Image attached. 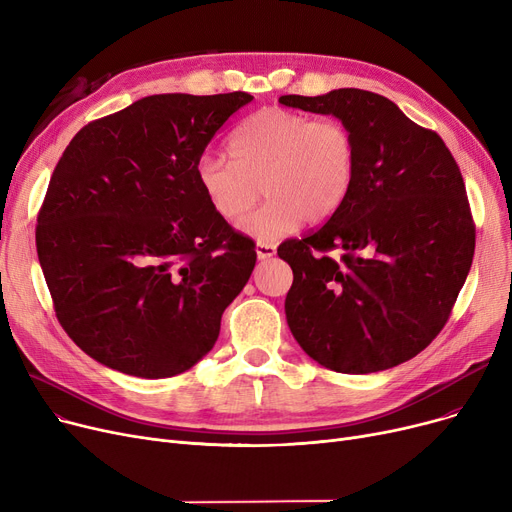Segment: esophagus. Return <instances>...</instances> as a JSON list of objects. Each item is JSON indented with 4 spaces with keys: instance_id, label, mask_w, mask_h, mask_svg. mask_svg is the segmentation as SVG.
<instances>
[{
    "instance_id": "34e87169",
    "label": "esophagus",
    "mask_w": 512,
    "mask_h": 512,
    "mask_svg": "<svg viewBox=\"0 0 512 512\" xmlns=\"http://www.w3.org/2000/svg\"><path fill=\"white\" fill-rule=\"evenodd\" d=\"M255 251L259 259H270L276 255V245H272V242H259Z\"/></svg>"
}]
</instances>
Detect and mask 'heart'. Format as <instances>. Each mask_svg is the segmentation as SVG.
I'll return each mask as SVG.
<instances>
[{"mask_svg": "<svg viewBox=\"0 0 512 512\" xmlns=\"http://www.w3.org/2000/svg\"><path fill=\"white\" fill-rule=\"evenodd\" d=\"M228 151L230 159H197V186L224 222H238L263 191L265 205L242 222L261 242L282 238L303 220H330L351 195L359 168L357 139L342 120H313L284 107L247 118L232 132Z\"/></svg>", "mask_w": 512, "mask_h": 512, "instance_id": "1", "label": "heart"}]
</instances>
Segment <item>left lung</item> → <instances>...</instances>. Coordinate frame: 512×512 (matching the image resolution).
<instances>
[{"label": "left lung", "mask_w": 512, "mask_h": 512, "mask_svg": "<svg viewBox=\"0 0 512 512\" xmlns=\"http://www.w3.org/2000/svg\"><path fill=\"white\" fill-rule=\"evenodd\" d=\"M280 103L340 118L359 147L342 207L278 247L294 276L288 328L311 359L338 373L405 363L442 332L471 270L475 224L461 170L438 132L384 95L338 89Z\"/></svg>", "instance_id": "8db88e82"}]
</instances>
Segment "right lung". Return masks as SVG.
Returning a JSON list of instances; mask_svg holds the SVG:
<instances>
[{"label": "right lung", "instance_id": "right-lung-1", "mask_svg": "<svg viewBox=\"0 0 512 512\" xmlns=\"http://www.w3.org/2000/svg\"><path fill=\"white\" fill-rule=\"evenodd\" d=\"M253 97L151 95L80 128L37 215V255L60 326L116 371L172 378L203 359L257 261L211 211L195 166Z\"/></svg>", "mask_w": 512, "mask_h": 512}]
</instances>
